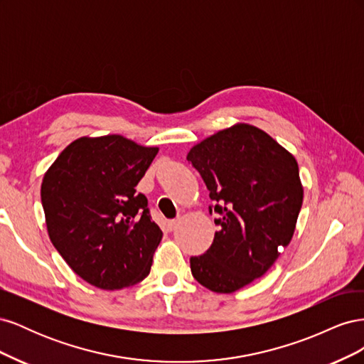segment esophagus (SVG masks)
<instances>
[{
    "label": "esophagus",
    "mask_w": 364,
    "mask_h": 364,
    "mask_svg": "<svg viewBox=\"0 0 364 364\" xmlns=\"http://www.w3.org/2000/svg\"><path fill=\"white\" fill-rule=\"evenodd\" d=\"M178 225H179V220H170V222H167V226L170 230H174L178 228Z\"/></svg>",
    "instance_id": "obj_1"
}]
</instances>
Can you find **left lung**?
Wrapping results in <instances>:
<instances>
[{
  "label": "left lung",
  "instance_id": "obj_1",
  "mask_svg": "<svg viewBox=\"0 0 364 364\" xmlns=\"http://www.w3.org/2000/svg\"><path fill=\"white\" fill-rule=\"evenodd\" d=\"M186 159L218 203L220 226L211 247L191 257V273L211 291L234 293L262 277L290 245L304 200L297 161L247 123L197 142Z\"/></svg>",
  "mask_w": 364,
  "mask_h": 364
}]
</instances>
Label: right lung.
I'll list each match as a JSON object with an SVG mask.
<instances>
[{
    "label": "right lung",
    "mask_w": 364,
    "mask_h": 364,
    "mask_svg": "<svg viewBox=\"0 0 364 364\" xmlns=\"http://www.w3.org/2000/svg\"><path fill=\"white\" fill-rule=\"evenodd\" d=\"M158 151L121 135L82 136L43 174L41 199L51 243L94 287H130L150 273L162 230L135 186Z\"/></svg>",
    "instance_id": "1"
}]
</instances>
